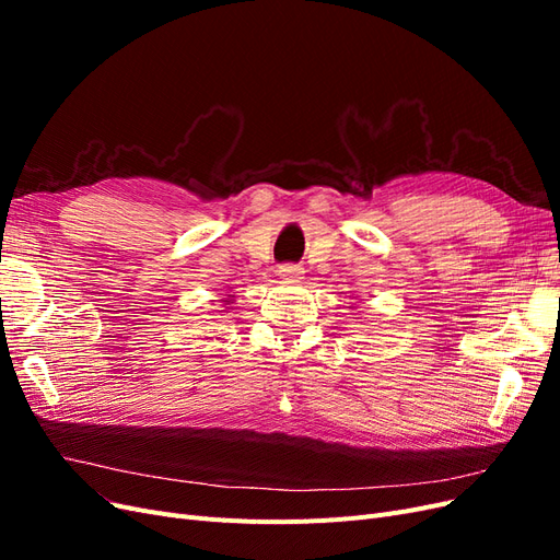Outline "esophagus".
<instances>
[{"mask_svg": "<svg viewBox=\"0 0 560 560\" xmlns=\"http://www.w3.org/2000/svg\"><path fill=\"white\" fill-rule=\"evenodd\" d=\"M278 273L282 276V280L287 282H299V276H301V268L294 266V264H284L278 268Z\"/></svg>", "mask_w": 560, "mask_h": 560, "instance_id": "esophagus-1", "label": "esophagus"}]
</instances>
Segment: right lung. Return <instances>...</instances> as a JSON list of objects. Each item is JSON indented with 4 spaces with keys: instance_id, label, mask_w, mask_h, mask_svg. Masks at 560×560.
<instances>
[{
    "instance_id": "right-lung-1",
    "label": "right lung",
    "mask_w": 560,
    "mask_h": 560,
    "mask_svg": "<svg viewBox=\"0 0 560 560\" xmlns=\"http://www.w3.org/2000/svg\"><path fill=\"white\" fill-rule=\"evenodd\" d=\"M229 296H231V294H229ZM226 303H231V301H226Z\"/></svg>"
}]
</instances>
